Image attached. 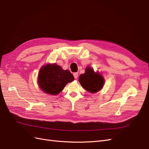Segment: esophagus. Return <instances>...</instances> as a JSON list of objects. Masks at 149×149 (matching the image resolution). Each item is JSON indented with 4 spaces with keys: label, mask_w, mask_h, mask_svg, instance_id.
<instances>
[{
    "label": "esophagus",
    "mask_w": 149,
    "mask_h": 149,
    "mask_svg": "<svg viewBox=\"0 0 149 149\" xmlns=\"http://www.w3.org/2000/svg\"><path fill=\"white\" fill-rule=\"evenodd\" d=\"M73 76L75 79H77L78 78V73H74Z\"/></svg>",
    "instance_id": "1"
}]
</instances>
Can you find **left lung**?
I'll use <instances>...</instances> for the list:
<instances>
[{
    "label": "left lung",
    "mask_w": 149,
    "mask_h": 149,
    "mask_svg": "<svg viewBox=\"0 0 149 149\" xmlns=\"http://www.w3.org/2000/svg\"><path fill=\"white\" fill-rule=\"evenodd\" d=\"M85 73L81 74L79 81L82 86L88 91L94 93L100 91L104 85V78L99 73H95L91 68L88 67Z\"/></svg>",
    "instance_id": "left-lung-1"
}]
</instances>
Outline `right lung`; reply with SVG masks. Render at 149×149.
Instances as JSON below:
<instances>
[{
    "label": "right lung",
    "instance_id": "right-lung-1",
    "mask_svg": "<svg viewBox=\"0 0 149 149\" xmlns=\"http://www.w3.org/2000/svg\"><path fill=\"white\" fill-rule=\"evenodd\" d=\"M74 80V76L69 70H63L56 64L43 66L38 74V84L40 88L48 94H59L64 87Z\"/></svg>",
    "mask_w": 149,
    "mask_h": 149
}]
</instances>
